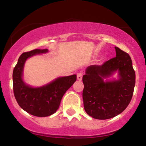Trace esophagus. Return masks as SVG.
Returning a JSON list of instances; mask_svg holds the SVG:
<instances>
[{
	"instance_id": "1",
	"label": "esophagus",
	"mask_w": 146,
	"mask_h": 146,
	"mask_svg": "<svg viewBox=\"0 0 146 146\" xmlns=\"http://www.w3.org/2000/svg\"><path fill=\"white\" fill-rule=\"evenodd\" d=\"M82 76H83L82 73H78V74H77V78H78V80H82Z\"/></svg>"
}]
</instances>
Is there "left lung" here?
I'll use <instances>...</instances> for the list:
<instances>
[{
	"instance_id": "left-lung-1",
	"label": "left lung",
	"mask_w": 146,
	"mask_h": 146,
	"mask_svg": "<svg viewBox=\"0 0 146 146\" xmlns=\"http://www.w3.org/2000/svg\"><path fill=\"white\" fill-rule=\"evenodd\" d=\"M116 57L102 65L87 67L83 75L82 98L86 113L97 119H108L119 115L127 108L133 95L135 72L130 57L115 46ZM118 71L117 80L104 81Z\"/></svg>"
}]
</instances>
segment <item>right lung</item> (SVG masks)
<instances>
[{"mask_svg":"<svg viewBox=\"0 0 146 146\" xmlns=\"http://www.w3.org/2000/svg\"><path fill=\"white\" fill-rule=\"evenodd\" d=\"M47 52L46 48L23 53L18 58L13 71V90L18 105L28 113L36 117H47L56 113L63 95L77 80L76 75H72L58 78L38 88L27 85L23 80L26 60L35 55Z\"/></svg>","mask_w":146,"mask_h":146,"instance_id":"obj_1","label":"right lung"}]
</instances>
